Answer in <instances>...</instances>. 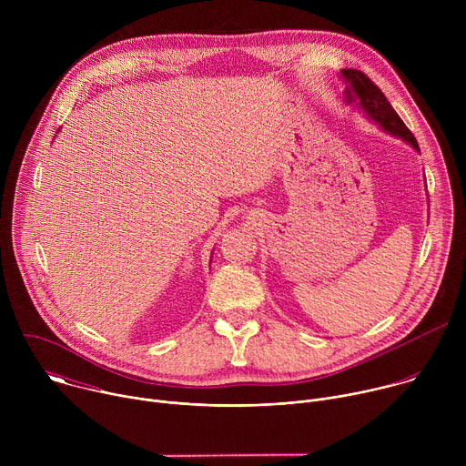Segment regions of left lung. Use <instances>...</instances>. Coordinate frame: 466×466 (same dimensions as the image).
I'll list each match as a JSON object with an SVG mask.
<instances>
[{
    "label": "left lung",
    "mask_w": 466,
    "mask_h": 466,
    "mask_svg": "<svg viewBox=\"0 0 466 466\" xmlns=\"http://www.w3.org/2000/svg\"><path fill=\"white\" fill-rule=\"evenodd\" d=\"M339 76L347 85V90L343 94L349 105L358 106V110H361L370 121H374L383 132H387V135L404 140L417 153H420V147L411 135V130L404 125L400 116L394 112L383 92L365 74H361L360 70L345 68Z\"/></svg>",
    "instance_id": "1"
}]
</instances>
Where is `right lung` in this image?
Instances as JSON below:
<instances>
[{
	"label": "right lung",
	"instance_id": "1",
	"mask_svg": "<svg viewBox=\"0 0 466 466\" xmlns=\"http://www.w3.org/2000/svg\"><path fill=\"white\" fill-rule=\"evenodd\" d=\"M210 261H212V259H210Z\"/></svg>",
	"mask_w": 466,
	"mask_h": 466
}]
</instances>
